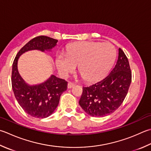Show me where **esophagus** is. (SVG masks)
I'll use <instances>...</instances> for the list:
<instances>
[{"label": "esophagus", "mask_w": 151, "mask_h": 151, "mask_svg": "<svg viewBox=\"0 0 151 151\" xmlns=\"http://www.w3.org/2000/svg\"><path fill=\"white\" fill-rule=\"evenodd\" d=\"M75 84L73 83V82H69V83H68V85H67V87L68 88H73V86H75Z\"/></svg>", "instance_id": "obj_1"}]
</instances>
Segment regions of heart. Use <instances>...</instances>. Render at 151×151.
I'll return each instance as SVG.
<instances>
[{"label":"heart","instance_id":"obj_1","mask_svg":"<svg viewBox=\"0 0 151 151\" xmlns=\"http://www.w3.org/2000/svg\"><path fill=\"white\" fill-rule=\"evenodd\" d=\"M116 49L109 42H81L70 45L67 55H57L56 66L62 75L73 73L78 65V73L87 82L99 81L111 68L116 58Z\"/></svg>","mask_w":151,"mask_h":151}]
</instances>
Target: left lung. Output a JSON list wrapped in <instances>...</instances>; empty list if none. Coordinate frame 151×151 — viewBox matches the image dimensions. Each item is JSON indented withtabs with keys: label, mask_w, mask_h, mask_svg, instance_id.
Returning <instances> with one entry per match:
<instances>
[{
	"label": "left lung",
	"mask_w": 151,
	"mask_h": 151,
	"mask_svg": "<svg viewBox=\"0 0 151 151\" xmlns=\"http://www.w3.org/2000/svg\"><path fill=\"white\" fill-rule=\"evenodd\" d=\"M132 82L129 61L122 49H119L116 64L102 81L83 87L79 104L88 114L102 117L113 113L122 104Z\"/></svg>",
	"instance_id": "8db88e82"
}]
</instances>
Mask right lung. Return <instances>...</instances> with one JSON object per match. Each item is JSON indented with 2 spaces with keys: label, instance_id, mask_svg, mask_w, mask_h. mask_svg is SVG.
<instances>
[{
  "label": "right lung",
  "instance_id": "obj_1",
  "mask_svg": "<svg viewBox=\"0 0 151 151\" xmlns=\"http://www.w3.org/2000/svg\"><path fill=\"white\" fill-rule=\"evenodd\" d=\"M58 40L46 36L32 38L21 49L14 59L12 71V86L17 102L25 113L32 117L44 119L50 116L57 108L61 95L67 88V82L52 75L42 84L30 86L25 83L17 70V61L25 52L50 50Z\"/></svg>",
  "mask_w": 151,
  "mask_h": 151
}]
</instances>
